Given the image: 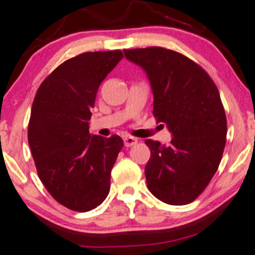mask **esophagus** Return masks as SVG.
Listing matches in <instances>:
<instances>
[{
    "label": "esophagus",
    "mask_w": 255,
    "mask_h": 255,
    "mask_svg": "<svg viewBox=\"0 0 255 255\" xmlns=\"http://www.w3.org/2000/svg\"><path fill=\"white\" fill-rule=\"evenodd\" d=\"M135 144H138V139L134 138V136H126L125 138V145L127 147L134 146Z\"/></svg>",
    "instance_id": "34e87169"
}]
</instances>
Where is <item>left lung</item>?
Instances as JSON below:
<instances>
[{
  "mask_svg": "<svg viewBox=\"0 0 255 255\" xmlns=\"http://www.w3.org/2000/svg\"><path fill=\"white\" fill-rule=\"evenodd\" d=\"M146 72L153 93V116L172 133L168 145L145 140L150 192L168 205H187L209 184L222 161L226 116L219 91L195 61L162 47L123 50Z\"/></svg>",
  "mask_w": 255,
  "mask_h": 255,
  "instance_id": "left-lung-1",
  "label": "left lung"
}]
</instances>
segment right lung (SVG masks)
Masks as SVG:
<instances>
[{
    "mask_svg": "<svg viewBox=\"0 0 255 255\" xmlns=\"http://www.w3.org/2000/svg\"><path fill=\"white\" fill-rule=\"evenodd\" d=\"M123 58L121 50L87 52L60 64L41 83L27 140L42 184L57 202L76 212L102 205L123 147L119 135L89 134L97 92Z\"/></svg>",
    "mask_w": 255,
    "mask_h": 255,
    "instance_id": "obj_1",
    "label": "right lung"
}]
</instances>
